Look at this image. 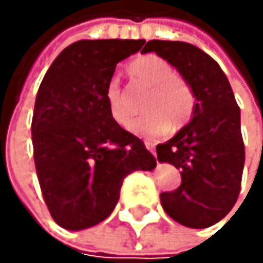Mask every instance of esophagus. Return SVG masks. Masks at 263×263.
Instances as JSON below:
<instances>
[{
  "mask_svg": "<svg viewBox=\"0 0 263 263\" xmlns=\"http://www.w3.org/2000/svg\"><path fill=\"white\" fill-rule=\"evenodd\" d=\"M145 146H146V149H148V151H151V153H153V155H156V151H155V145L151 143V142L145 140Z\"/></svg>",
  "mask_w": 263,
  "mask_h": 263,
  "instance_id": "1",
  "label": "esophagus"
}]
</instances>
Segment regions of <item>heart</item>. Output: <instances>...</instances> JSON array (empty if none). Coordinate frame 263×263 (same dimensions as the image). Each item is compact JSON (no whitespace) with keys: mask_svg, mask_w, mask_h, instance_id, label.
<instances>
[{"mask_svg":"<svg viewBox=\"0 0 263 263\" xmlns=\"http://www.w3.org/2000/svg\"><path fill=\"white\" fill-rule=\"evenodd\" d=\"M127 76L134 83L148 86L143 99L145 117L129 124V130L142 137H156L168 129H180L196 112L197 98L191 85L177 76L175 67L164 58L148 53L127 64ZM105 99L112 118L123 127L127 126L130 108L121 83L112 79L105 88Z\"/></svg>","mask_w":263,"mask_h":263,"instance_id":"b5f03b06","label":"heart"}]
</instances>
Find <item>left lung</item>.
I'll use <instances>...</instances> for the list:
<instances>
[{"instance_id":"8db88e82","label":"left lung","mask_w":263,"mask_h":263,"mask_svg":"<svg viewBox=\"0 0 263 263\" xmlns=\"http://www.w3.org/2000/svg\"><path fill=\"white\" fill-rule=\"evenodd\" d=\"M155 52L177 67L194 89L196 112L180 133L156 146L158 161L180 168L181 184L161 194L165 213L177 222L203 229L234 208L245 165L240 107L219 64L196 45L149 41L142 53Z\"/></svg>"}]
</instances>
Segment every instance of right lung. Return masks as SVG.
<instances>
[{
	"mask_svg": "<svg viewBox=\"0 0 263 263\" xmlns=\"http://www.w3.org/2000/svg\"><path fill=\"white\" fill-rule=\"evenodd\" d=\"M143 44L74 42L39 86L31 123L36 174L50 215L63 229L99 224L114 211L123 180L156 167L145 143L112 118L105 99L117 64Z\"/></svg>",
	"mask_w": 263,
	"mask_h": 263,
	"instance_id": "obj_1",
	"label": "right lung"
}]
</instances>
